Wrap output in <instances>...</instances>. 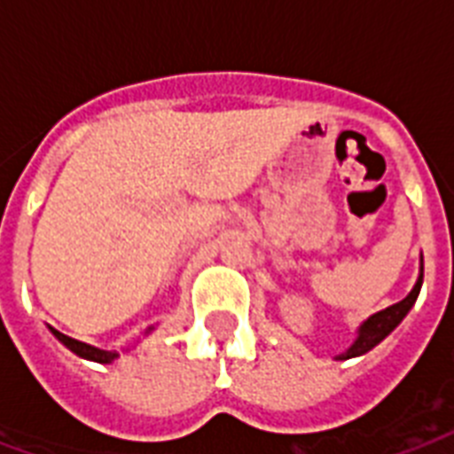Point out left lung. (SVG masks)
Masks as SVG:
<instances>
[{"label": "left lung", "mask_w": 454, "mask_h": 454, "mask_svg": "<svg viewBox=\"0 0 454 454\" xmlns=\"http://www.w3.org/2000/svg\"><path fill=\"white\" fill-rule=\"evenodd\" d=\"M422 280H424V262H422V270H419V280H417V285L412 287V292H410L408 297L403 299V301L394 303V306H388V309L380 310V313H374L372 317H367L365 323L360 325L358 339L353 341V346L348 348V351L339 356V360H348L353 358V356H363V353H367L370 348H374V346L380 344L381 339L388 337V334L398 327V323H401L403 317L408 316V310L415 306L417 297H419V290H422Z\"/></svg>", "instance_id": "8db88e82"}]
</instances>
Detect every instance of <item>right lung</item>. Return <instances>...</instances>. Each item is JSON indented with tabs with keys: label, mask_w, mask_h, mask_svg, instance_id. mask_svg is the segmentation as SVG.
Instances as JSON below:
<instances>
[{
	"label": "right lung",
	"mask_w": 454,
	"mask_h": 454,
	"mask_svg": "<svg viewBox=\"0 0 454 454\" xmlns=\"http://www.w3.org/2000/svg\"><path fill=\"white\" fill-rule=\"evenodd\" d=\"M53 337L59 339L60 344H66L67 348L73 353H77V356H82V358H89V360H96V363H110V360L117 358V353L113 351H101V348H96V346H89L84 344V341H77V339L67 337V334H60L59 330H53Z\"/></svg>",
	"instance_id": "right-lung-1"
}]
</instances>
